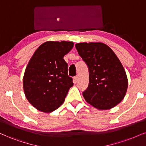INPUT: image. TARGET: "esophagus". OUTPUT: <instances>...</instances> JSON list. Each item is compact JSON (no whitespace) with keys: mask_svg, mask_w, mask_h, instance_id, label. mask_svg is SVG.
I'll list each match as a JSON object with an SVG mask.
<instances>
[{"mask_svg":"<svg viewBox=\"0 0 146 146\" xmlns=\"http://www.w3.org/2000/svg\"><path fill=\"white\" fill-rule=\"evenodd\" d=\"M78 76H74V83H76L77 81H78Z\"/></svg>","mask_w":146,"mask_h":146,"instance_id":"obj_1","label":"esophagus"}]
</instances>
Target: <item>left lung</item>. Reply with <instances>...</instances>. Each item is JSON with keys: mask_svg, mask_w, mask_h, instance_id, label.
Returning <instances> with one entry per match:
<instances>
[{"mask_svg": "<svg viewBox=\"0 0 146 146\" xmlns=\"http://www.w3.org/2000/svg\"><path fill=\"white\" fill-rule=\"evenodd\" d=\"M77 51L87 65L89 83L82 92L87 102L99 110L114 108L125 98L127 74L114 52L102 42L76 44Z\"/></svg>", "mask_w": 146, "mask_h": 146, "instance_id": "1", "label": "left lung"}]
</instances>
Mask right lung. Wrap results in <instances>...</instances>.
I'll return each mask as SVG.
<instances>
[{"instance_id":"add662e5","label":"right lung","mask_w":146,"mask_h":146,"mask_svg":"<svg viewBox=\"0 0 146 146\" xmlns=\"http://www.w3.org/2000/svg\"><path fill=\"white\" fill-rule=\"evenodd\" d=\"M73 46L72 42L47 41L30 59L23 75V90L28 102L38 110L48 113L58 108L73 86L64 59Z\"/></svg>"}]
</instances>
